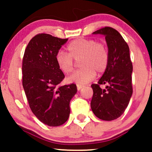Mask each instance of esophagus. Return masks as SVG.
Segmentation results:
<instances>
[{
  "label": "esophagus",
  "instance_id": "1",
  "mask_svg": "<svg viewBox=\"0 0 152 152\" xmlns=\"http://www.w3.org/2000/svg\"><path fill=\"white\" fill-rule=\"evenodd\" d=\"M76 86H77V89L79 91V90H81L84 86H83V85H81V84H76Z\"/></svg>",
  "mask_w": 152,
  "mask_h": 152
}]
</instances>
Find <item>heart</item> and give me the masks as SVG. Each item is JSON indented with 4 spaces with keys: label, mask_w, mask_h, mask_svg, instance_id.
<instances>
[{
    "label": "heart",
    "mask_w": 152,
    "mask_h": 152,
    "mask_svg": "<svg viewBox=\"0 0 152 152\" xmlns=\"http://www.w3.org/2000/svg\"><path fill=\"white\" fill-rule=\"evenodd\" d=\"M69 53L59 50L56 54V62L58 69L65 74L72 72L74 60L80 61L83 67L74 72L68 79L70 82L86 83L93 80L96 71L101 74L105 71L109 64V51L103 43L94 39L80 38L73 41L67 46Z\"/></svg>",
    "instance_id": "1"
}]
</instances>
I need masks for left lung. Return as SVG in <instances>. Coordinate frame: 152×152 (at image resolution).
Segmentation results:
<instances>
[{
	"instance_id": "8db88e82",
	"label": "left lung",
	"mask_w": 152,
	"mask_h": 152,
	"mask_svg": "<svg viewBox=\"0 0 152 152\" xmlns=\"http://www.w3.org/2000/svg\"><path fill=\"white\" fill-rule=\"evenodd\" d=\"M93 34L105 36L109 64L98 83L91 85L94 94L91 108L99 118L112 121L123 114L133 93L129 48L121 35L113 28L106 26ZM104 84L106 88L102 90L100 86Z\"/></svg>"
}]
</instances>
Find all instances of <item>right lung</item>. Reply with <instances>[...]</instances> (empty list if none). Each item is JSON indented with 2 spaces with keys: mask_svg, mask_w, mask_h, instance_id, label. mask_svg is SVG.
Here are the masks:
<instances>
[{
  "mask_svg": "<svg viewBox=\"0 0 152 152\" xmlns=\"http://www.w3.org/2000/svg\"><path fill=\"white\" fill-rule=\"evenodd\" d=\"M67 41L50 34H37L29 41L23 58L22 83L29 106L35 116L49 126H61L67 121L69 104L77 92L74 83L59 86L65 76L55 57Z\"/></svg>",
  "mask_w": 152,
  "mask_h": 152,
  "instance_id": "1",
  "label": "right lung"
}]
</instances>
